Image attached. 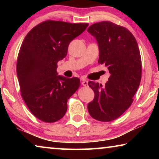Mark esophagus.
<instances>
[{
    "label": "esophagus",
    "instance_id": "obj_1",
    "mask_svg": "<svg viewBox=\"0 0 159 159\" xmlns=\"http://www.w3.org/2000/svg\"><path fill=\"white\" fill-rule=\"evenodd\" d=\"M81 84L83 86H85V87H87L88 85V81L87 80H82Z\"/></svg>",
    "mask_w": 159,
    "mask_h": 159
}]
</instances>
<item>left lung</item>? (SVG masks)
<instances>
[{"instance_id": "left-lung-1", "label": "left lung", "mask_w": 159, "mask_h": 159, "mask_svg": "<svg viewBox=\"0 0 159 159\" xmlns=\"http://www.w3.org/2000/svg\"><path fill=\"white\" fill-rule=\"evenodd\" d=\"M87 31L98 43V63L105 64L111 74L104 88L98 83L88 82L95 98L88 104V110L96 120L111 121L133 103L142 77L140 52L135 38L124 26L103 21L93 24Z\"/></svg>"}]
</instances>
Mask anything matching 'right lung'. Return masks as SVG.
Returning <instances> with one entry per match:
<instances>
[{
    "label": "right lung",
    "instance_id": "1",
    "mask_svg": "<svg viewBox=\"0 0 159 159\" xmlns=\"http://www.w3.org/2000/svg\"><path fill=\"white\" fill-rule=\"evenodd\" d=\"M88 26L47 20L24 39L17 61L21 95L29 111L42 121L60 120L66 112L67 100L79 87V78L57 76V62L66 56L70 42Z\"/></svg>",
    "mask_w": 159,
    "mask_h": 159
}]
</instances>
